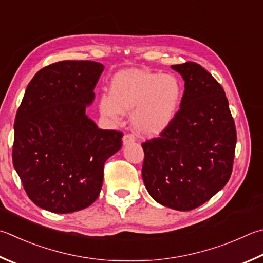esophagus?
Masks as SVG:
<instances>
[{
    "label": "esophagus",
    "mask_w": 263,
    "mask_h": 263,
    "mask_svg": "<svg viewBox=\"0 0 263 263\" xmlns=\"http://www.w3.org/2000/svg\"><path fill=\"white\" fill-rule=\"evenodd\" d=\"M132 142H135V137L130 135V133H126V135H124V137H123V144L124 145H130V144H132Z\"/></svg>",
    "instance_id": "obj_1"
}]
</instances>
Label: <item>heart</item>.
<instances>
[{
    "mask_svg": "<svg viewBox=\"0 0 263 263\" xmlns=\"http://www.w3.org/2000/svg\"><path fill=\"white\" fill-rule=\"evenodd\" d=\"M183 99V85L174 74L146 70H123L114 76L110 90L99 98V109L112 122L131 110V123L138 132L155 135L177 115Z\"/></svg>",
    "mask_w": 263,
    "mask_h": 263,
    "instance_id": "b5f03b06",
    "label": "heart"
}]
</instances>
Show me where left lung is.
I'll return each instance as SVG.
<instances>
[{
	"instance_id": "8db88e82",
	"label": "left lung",
	"mask_w": 263,
	"mask_h": 263,
	"mask_svg": "<svg viewBox=\"0 0 263 263\" xmlns=\"http://www.w3.org/2000/svg\"><path fill=\"white\" fill-rule=\"evenodd\" d=\"M185 80L175 119L142 142V179L151 197L187 212L224 187L235 159L237 132L221 84L195 62L171 66Z\"/></svg>"
}]
</instances>
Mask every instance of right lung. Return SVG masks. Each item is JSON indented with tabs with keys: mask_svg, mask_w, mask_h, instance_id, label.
Wrapping results in <instances>:
<instances>
[{
	"mask_svg": "<svg viewBox=\"0 0 263 263\" xmlns=\"http://www.w3.org/2000/svg\"><path fill=\"white\" fill-rule=\"evenodd\" d=\"M104 66L61 61L37 71L15 118L12 162L26 194L56 214L98 199L104 163L122 147L123 133L99 128L86 115Z\"/></svg>",
	"mask_w": 263,
	"mask_h": 263,
	"instance_id": "obj_1",
	"label": "right lung"
}]
</instances>
